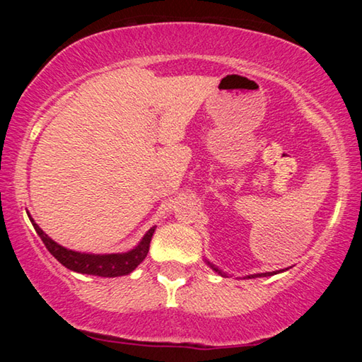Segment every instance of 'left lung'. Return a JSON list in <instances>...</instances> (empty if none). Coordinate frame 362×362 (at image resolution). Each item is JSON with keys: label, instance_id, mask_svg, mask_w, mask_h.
Returning <instances> with one entry per match:
<instances>
[{"label": "left lung", "instance_id": "1", "mask_svg": "<svg viewBox=\"0 0 362 362\" xmlns=\"http://www.w3.org/2000/svg\"><path fill=\"white\" fill-rule=\"evenodd\" d=\"M207 263H209V262H207ZM214 269H216V272H218L220 274H223L222 272H220V269L218 268H216V267H214V265H211ZM269 274H276V273H260V274H250V276H247V278H260V276H269Z\"/></svg>", "mask_w": 362, "mask_h": 362}]
</instances>
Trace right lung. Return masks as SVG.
I'll use <instances>...</instances> for the list:
<instances>
[{"label": "right lung", "mask_w": 362, "mask_h": 362, "mask_svg": "<svg viewBox=\"0 0 362 362\" xmlns=\"http://www.w3.org/2000/svg\"><path fill=\"white\" fill-rule=\"evenodd\" d=\"M30 220H32V225L35 226L36 233L40 235L41 241L45 243L46 249L56 257L64 267L71 269V272L83 273V274H94V276H103V278L124 276V274H129L131 272H134V269L137 268V265H140V263L144 262L146 254H148L151 236L156 228V226H153V228L146 231V235L144 236V240L140 241L139 246L136 249L129 250V252L94 255V254L75 252V250L62 247L56 241H52L51 238H49L46 233L35 223V220L32 217H30Z\"/></svg>", "instance_id": "1"}]
</instances>
